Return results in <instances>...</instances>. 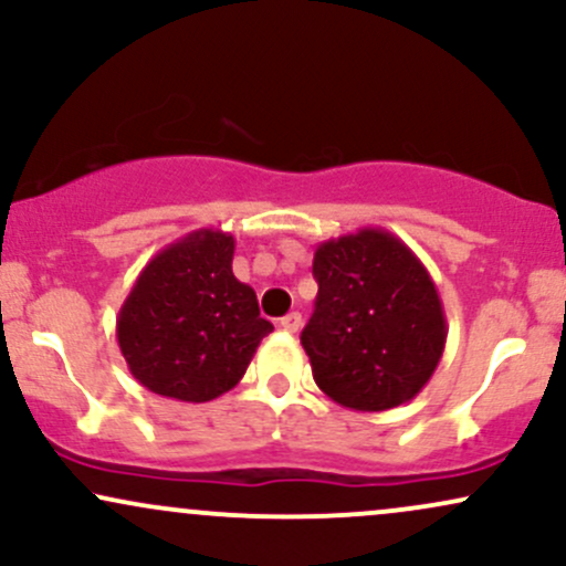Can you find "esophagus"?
<instances>
[{"instance_id": "esophagus-1", "label": "esophagus", "mask_w": 566, "mask_h": 566, "mask_svg": "<svg viewBox=\"0 0 566 566\" xmlns=\"http://www.w3.org/2000/svg\"><path fill=\"white\" fill-rule=\"evenodd\" d=\"M279 327H282L284 333H297V329L303 327V316L297 314V311H292V314L282 316V319H279Z\"/></svg>"}]
</instances>
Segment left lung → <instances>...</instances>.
I'll return each instance as SVG.
<instances>
[{
  "instance_id": "left-lung-1",
  "label": "left lung",
  "mask_w": 566,
  "mask_h": 566,
  "mask_svg": "<svg viewBox=\"0 0 566 566\" xmlns=\"http://www.w3.org/2000/svg\"><path fill=\"white\" fill-rule=\"evenodd\" d=\"M314 279L301 343L316 386L356 412H386L423 391L444 354L447 316L420 258L367 226L316 247Z\"/></svg>"
}]
</instances>
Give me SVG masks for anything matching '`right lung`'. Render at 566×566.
Segmentation results:
<instances>
[{
	"label": "right lung",
	"mask_w": 566,
	"mask_h": 566,
	"mask_svg": "<svg viewBox=\"0 0 566 566\" xmlns=\"http://www.w3.org/2000/svg\"><path fill=\"white\" fill-rule=\"evenodd\" d=\"M231 233L199 229L159 250L116 316V343L148 391L210 401L231 391L274 324L231 271Z\"/></svg>",
	"instance_id": "add662e5"
}]
</instances>
